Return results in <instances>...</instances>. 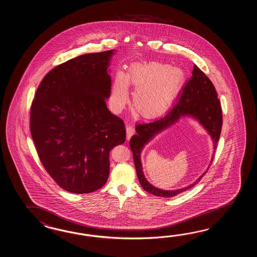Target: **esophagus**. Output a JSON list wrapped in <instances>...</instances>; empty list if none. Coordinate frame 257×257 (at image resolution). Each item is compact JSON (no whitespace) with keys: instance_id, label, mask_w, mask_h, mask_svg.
<instances>
[{"instance_id":"34e87169","label":"esophagus","mask_w":257,"mask_h":257,"mask_svg":"<svg viewBox=\"0 0 257 257\" xmlns=\"http://www.w3.org/2000/svg\"><path fill=\"white\" fill-rule=\"evenodd\" d=\"M135 128L132 125H127L126 127V138L127 140H129L134 135H135Z\"/></svg>"}]
</instances>
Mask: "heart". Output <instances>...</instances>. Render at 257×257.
<instances>
[{
  "instance_id": "b5f03b06",
  "label": "heart",
  "mask_w": 257,
  "mask_h": 257,
  "mask_svg": "<svg viewBox=\"0 0 257 257\" xmlns=\"http://www.w3.org/2000/svg\"><path fill=\"white\" fill-rule=\"evenodd\" d=\"M185 81V72L160 62L132 63L128 74L118 72L111 88V102L120 109L129 100V84L136 88L134 108L147 120L165 114L176 99Z\"/></svg>"
}]
</instances>
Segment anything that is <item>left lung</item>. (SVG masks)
I'll return each instance as SVG.
<instances>
[{
	"mask_svg": "<svg viewBox=\"0 0 257 257\" xmlns=\"http://www.w3.org/2000/svg\"><path fill=\"white\" fill-rule=\"evenodd\" d=\"M183 116H190L199 121L200 124H202L211 137L215 153L222 128V110L213 83L195 64L193 70V75L183 86L177 104H175L165 116L159 120L149 123L137 124L136 126L137 134L130 140V147L133 152L137 177L143 189L149 194L160 197H172L192 188L204 177L214 160L213 154L210 164L206 171L194 183L182 189L172 191L161 190L155 187L147 181L143 172L141 163V152L145 145L154 138L156 135L177 122Z\"/></svg>",
	"mask_w": 257,
	"mask_h": 257,
	"instance_id": "8db88e82",
	"label": "left lung"
}]
</instances>
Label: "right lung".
<instances>
[{
  "label": "right lung",
  "mask_w": 257,
  "mask_h": 257,
  "mask_svg": "<svg viewBox=\"0 0 257 257\" xmlns=\"http://www.w3.org/2000/svg\"><path fill=\"white\" fill-rule=\"evenodd\" d=\"M114 52L80 55L52 69L30 108V133L40 161L55 183L73 194L101 188L110 150L125 142L123 120L106 104Z\"/></svg>",
  "instance_id": "right-lung-1"
}]
</instances>
